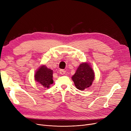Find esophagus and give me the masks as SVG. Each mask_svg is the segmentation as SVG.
Here are the masks:
<instances>
[{"instance_id": "esophagus-1", "label": "esophagus", "mask_w": 131, "mask_h": 131, "mask_svg": "<svg viewBox=\"0 0 131 131\" xmlns=\"http://www.w3.org/2000/svg\"><path fill=\"white\" fill-rule=\"evenodd\" d=\"M66 71L63 69H61L59 70V73H60L61 75H64L66 74Z\"/></svg>"}]
</instances>
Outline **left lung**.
<instances>
[{
	"instance_id": "left-lung-1",
	"label": "left lung",
	"mask_w": 131,
	"mask_h": 131,
	"mask_svg": "<svg viewBox=\"0 0 131 131\" xmlns=\"http://www.w3.org/2000/svg\"><path fill=\"white\" fill-rule=\"evenodd\" d=\"M74 85L79 90L83 91L92 85L94 79V73L88 63H82L72 77Z\"/></svg>"
}]
</instances>
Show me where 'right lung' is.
<instances>
[{
  "mask_svg": "<svg viewBox=\"0 0 131 131\" xmlns=\"http://www.w3.org/2000/svg\"><path fill=\"white\" fill-rule=\"evenodd\" d=\"M35 80L45 88H50L53 84V71L43 65L39 67L34 75Z\"/></svg>",
  "mask_w": 131,
  "mask_h": 131,
  "instance_id": "1",
  "label": "right lung"
}]
</instances>
